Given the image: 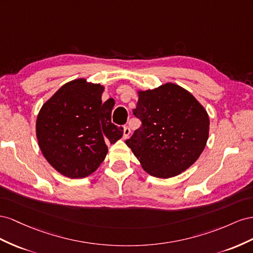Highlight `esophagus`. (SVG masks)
I'll return each mask as SVG.
<instances>
[{
    "mask_svg": "<svg viewBox=\"0 0 253 253\" xmlns=\"http://www.w3.org/2000/svg\"><path fill=\"white\" fill-rule=\"evenodd\" d=\"M123 132H124V134H123V139H127L129 134H130V128L128 126H124V128H123Z\"/></svg>",
    "mask_w": 253,
    "mask_h": 253,
    "instance_id": "esophagus-1",
    "label": "esophagus"
}]
</instances>
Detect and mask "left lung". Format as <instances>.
I'll use <instances>...</instances> for the list:
<instances>
[{
	"label": "left lung",
	"mask_w": 253,
	"mask_h": 253,
	"mask_svg": "<svg viewBox=\"0 0 253 253\" xmlns=\"http://www.w3.org/2000/svg\"><path fill=\"white\" fill-rule=\"evenodd\" d=\"M133 114L142 127L126 141L142 169L168 179L186 170L207 145L210 119L192 93L174 83L138 90Z\"/></svg>",
	"instance_id": "obj_1"
}]
</instances>
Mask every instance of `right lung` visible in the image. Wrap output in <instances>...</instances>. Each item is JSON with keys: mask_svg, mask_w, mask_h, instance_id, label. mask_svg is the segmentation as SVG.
Segmentation results:
<instances>
[{"mask_svg": "<svg viewBox=\"0 0 253 253\" xmlns=\"http://www.w3.org/2000/svg\"><path fill=\"white\" fill-rule=\"evenodd\" d=\"M105 85L77 78L64 84L42 105L36 136L42 155L59 174L72 179L94 172L108 154L107 143L123 136L111 123L113 107L103 104Z\"/></svg>", "mask_w": 253, "mask_h": 253, "instance_id": "add662e5", "label": "right lung"}]
</instances>
